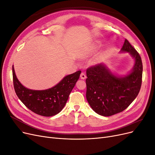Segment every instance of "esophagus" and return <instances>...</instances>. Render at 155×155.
<instances>
[{
  "instance_id": "34e87169",
  "label": "esophagus",
  "mask_w": 155,
  "mask_h": 155,
  "mask_svg": "<svg viewBox=\"0 0 155 155\" xmlns=\"http://www.w3.org/2000/svg\"><path fill=\"white\" fill-rule=\"evenodd\" d=\"M80 78H81V79H86L87 76H86L85 74V73H83V72H82V73L81 74V75H80Z\"/></svg>"
}]
</instances>
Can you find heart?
Returning a JSON list of instances; mask_svg holds the SVG:
<instances>
[{
    "label": "heart",
    "instance_id": "1",
    "mask_svg": "<svg viewBox=\"0 0 155 155\" xmlns=\"http://www.w3.org/2000/svg\"><path fill=\"white\" fill-rule=\"evenodd\" d=\"M97 48V46H93V47L91 49L90 51H88V54H91L92 52H93V51H94Z\"/></svg>",
    "mask_w": 155,
    "mask_h": 155
}]
</instances>
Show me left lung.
Masks as SVG:
<instances>
[{
    "label": "left lung",
    "instance_id": "obj_1",
    "mask_svg": "<svg viewBox=\"0 0 155 155\" xmlns=\"http://www.w3.org/2000/svg\"><path fill=\"white\" fill-rule=\"evenodd\" d=\"M121 50L129 52L135 59L134 67L127 76H116L102 64L87 70V100L96 113L104 116L114 115L126 109L137 97L141 88V57L126 39Z\"/></svg>",
    "mask_w": 155,
    "mask_h": 155
}]
</instances>
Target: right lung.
Returning a JSON list of instances; mask_svg holds the SVG:
<instances>
[{"label":"right lung","instance_id":"1","mask_svg":"<svg viewBox=\"0 0 155 155\" xmlns=\"http://www.w3.org/2000/svg\"><path fill=\"white\" fill-rule=\"evenodd\" d=\"M81 71L64 77L58 85L43 91L26 88L18 81L12 67L13 87L17 96L28 109L43 116H52L63 109Z\"/></svg>","mask_w":155,"mask_h":155}]
</instances>
